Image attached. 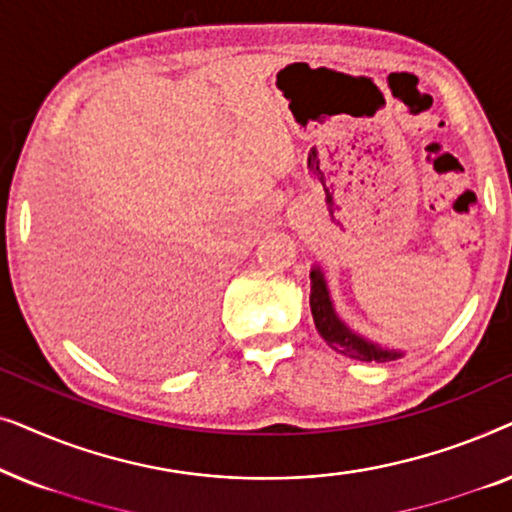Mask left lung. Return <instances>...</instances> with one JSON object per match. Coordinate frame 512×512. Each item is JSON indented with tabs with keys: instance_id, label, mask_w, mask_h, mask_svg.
<instances>
[{
	"instance_id": "8db88e82",
	"label": "left lung",
	"mask_w": 512,
	"mask_h": 512,
	"mask_svg": "<svg viewBox=\"0 0 512 512\" xmlns=\"http://www.w3.org/2000/svg\"><path fill=\"white\" fill-rule=\"evenodd\" d=\"M310 310H312V319L314 326L321 338L326 340V345L335 349V352L342 356H349V359L356 361H377V363H387V361H396L405 356L403 349H389L380 345V342L368 340L366 335L356 333L354 328H349L345 321L340 319L338 310H335L333 298H331V289H328L326 275L321 270V265H312L310 270Z\"/></svg>"
}]
</instances>
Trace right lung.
<instances>
[{
  "label": "right lung",
  "mask_w": 512,
  "mask_h": 512,
  "mask_svg": "<svg viewBox=\"0 0 512 512\" xmlns=\"http://www.w3.org/2000/svg\"><path fill=\"white\" fill-rule=\"evenodd\" d=\"M200 307L181 289L167 258L146 261L116 279L114 303L76 312L83 331L100 335L111 345L137 352L163 347L172 335L198 324Z\"/></svg>",
  "instance_id": "1"
}]
</instances>
